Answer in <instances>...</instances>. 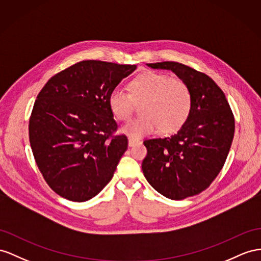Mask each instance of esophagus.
<instances>
[{"label":"esophagus","mask_w":261,"mask_h":261,"mask_svg":"<svg viewBox=\"0 0 261 261\" xmlns=\"http://www.w3.org/2000/svg\"><path fill=\"white\" fill-rule=\"evenodd\" d=\"M139 143H141V141H140L139 139H135V138H129V146H133V145H136V144H139Z\"/></svg>","instance_id":"1"}]
</instances>
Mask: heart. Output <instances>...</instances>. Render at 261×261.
I'll return each instance as SVG.
<instances>
[{"label": "heart", "mask_w": 261, "mask_h": 261, "mask_svg": "<svg viewBox=\"0 0 261 261\" xmlns=\"http://www.w3.org/2000/svg\"><path fill=\"white\" fill-rule=\"evenodd\" d=\"M142 115L123 125L122 131L139 138L156 131L170 133L177 130L188 119L192 96L183 80L171 78L165 73L144 71L129 84V93L121 88L112 89L108 103L118 120L125 121L133 111L135 102H140Z\"/></svg>", "instance_id": "obj_1"}]
</instances>
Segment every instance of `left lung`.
Listing matches in <instances>:
<instances>
[{"label":"left lung","instance_id":"8db88e82","mask_svg":"<svg viewBox=\"0 0 261 261\" xmlns=\"http://www.w3.org/2000/svg\"><path fill=\"white\" fill-rule=\"evenodd\" d=\"M171 70L188 85L190 115L175 135L145 140L142 171L153 189L171 199L206 190L223 169L230 150L235 120L225 93L203 72L175 62L146 64Z\"/></svg>","mask_w":261,"mask_h":261}]
</instances>
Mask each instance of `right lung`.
<instances>
[{
  "label": "right lung",
  "instance_id": "right-lung-1",
  "mask_svg": "<svg viewBox=\"0 0 261 261\" xmlns=\"http://www.w3.org/2000/svg\"><path fill=\"white\" fill-rule=\"evenodd\" d=\"M136 68L83 61L53 76L38 93L30 143L45 181L59 196L86 202L111 181L128 138L112 136L118 125L108 98Z\"/></svg>",
  "mask_w": 261,
  "mask_h": 261
}]
</instances>
